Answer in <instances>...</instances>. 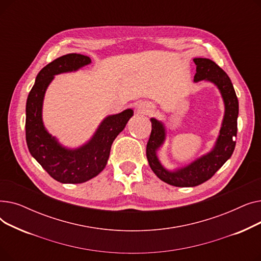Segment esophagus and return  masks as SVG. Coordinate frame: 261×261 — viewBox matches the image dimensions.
<instances>
[{
    "instance_id": "34e87169",
    "label": "esophagus",
    "mask_w": 261,
    "mask_h": 261,
    "mask_svg": "<svg viewBox=\"0 0 261 261\" xmlns=\"http://www.w3.org/2000/svg\"><path fill=\"white\" fill-rule=\"evenodd\" d=\"M136 112L139 114H149L151 112V109L144 103H140L138 107H136Z\"/></svg>"
}]
</instances>
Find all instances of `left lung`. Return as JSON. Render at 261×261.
Here are the masks:
<instances>
[{
  "instance_id": "obj_1",
  "label": "left lung",
  "mask_w": 261,
  "mask_h": 261,
  "mask_svg": "<svg viewBox=\"0 0 261 261\" xmlns=\"http://www.w3.org/2000/svg\"><path fill=\"white\" fill-rule=\"evenodd\" d=\"M194 62L197 65L194 82H210L218 89L223 100L224 115L218 138L210 151L174 169L164 166L158 154L166 141L165 122L150 118L152 129L146 150L149 166L160 180L176 187H195L210 180L231 156L236 146L239 103L229 77L211 59L195 58Z\"/></svg>"
}]
</instances>
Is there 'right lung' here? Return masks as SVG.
Returning a JSON list of instances; mask_svg holds the SVG:
<instances>
[{"label": "right lung", "instance_id": "1", "mask_svg": "<svg viewBox=\"0 0 261 261\" xmlns=\"http://www.w3.org/2000/svg\"><path fill=\"white\" fill-rule=\"evenodd\" d=\"M91 63L90 57L80 54L55 59L39 72L26 101L25 131L30 152L53 179L64 184L85 183L98 175L107 165L116 136L133 116L132 109L107 115L91 138L75 148L62 145L47 131L43 122V101L55 76L77 72Z\"/></svg>", "mask_w": 261, "mask_h": 261}]
</instances>
